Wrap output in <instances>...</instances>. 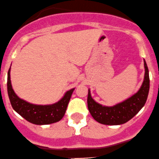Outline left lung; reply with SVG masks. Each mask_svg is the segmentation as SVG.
<instances>
[{
  "mask_svg": "<svg viewBox=\"0 0 159 159\" xmlns=\"http://www.w3.org/2000/svg\"><path fill=\"white\" fill-rule=\"evenodd\" d=\"M145 77L140 89L131 97L114 106H103L96 102L91 98V91L89 89L88 94V108L95 121L107 125H118L129 121L137 115L146 102L149 91L148 68L145 61Z\"/></svg>",
  "mask_w": 159,
  "mask_h": 159,
  "instance_id": "8db88e82",
  "label": "left lung"
}]
</instances>
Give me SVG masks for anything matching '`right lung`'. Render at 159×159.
<instances>
[{
  "label": "right lung",
  "instance_id": "right-lung-1",
  "mask_svg": "<svg viewBox=\"0 0 159 159\" xmlns=\"http://www.w3.org/2000/svg\"><path fill=\"white\" fill-rule=\"evenodd\" d=\"M11 68L7 73V94L13 109L29 122L38 125L57 122L65 115L75 89L67 91L60 101L52 105H40L29 103L20 98L12 89Z\"/></svg>",
  "mask_w": 159,
  "mask_h": 159
}]
</instances>
